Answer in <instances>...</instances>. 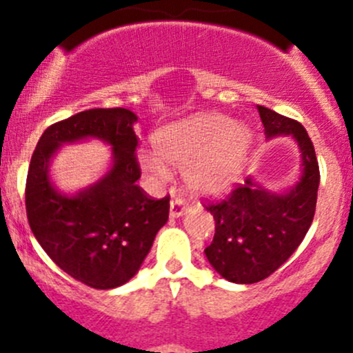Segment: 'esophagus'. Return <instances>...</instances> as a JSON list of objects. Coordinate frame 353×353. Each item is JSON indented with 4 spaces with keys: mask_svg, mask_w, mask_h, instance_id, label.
I'll use <instances>...</instances> for the list:
<instances>
[{
    "mask_svg": "<svg viewBox=\"0 0 353 353\" xmlns=\"http://www.w3.org/2000/svg\"><path fill=\"white\" fill-rule=\"evenodd\" d=\"M190 212V206H186L184 199L176 198L170 201V219H177V216H183Z\"/></svg>",
    "mask_w": 353,
    "mask_h": 353,
    "instance_id": "esophagus-1",
    "label": "esophagus"
}]
</instances>
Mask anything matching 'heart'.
Wrapping results in <instances>:
<instances>
[{
    "instance_id": "heart-1",
    "label": "heart",
    "mask_w": 353,
    "mask_h": 353,
    "mask_svg": "<svg viewBox=\"0 0 353 353\" xmlns=\"http://www.w3.org/2000/svg\"><path fill=\"white\" fill-rule=\"evenodd\" d=\"M251 130L229 116L201 112L163 126L154 134L159 157L143 154L140 163L159 181L170 177V169L183 170L188 190L196 196H219L239 179L251 147Z\"/></svg>"
}]
</instances>
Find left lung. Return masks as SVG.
Returning <instances> with one entry per match:
<instances>
[{
	"label": "left lung",
	"instance_id": "left-lung-1",
	"mask_svg": "<svg viewBox=\"0 0 353 353\" xmlns=\"http://www.w3.org/2000/svg\"><path fill=\"white\" fill-rule=\"evenodd\" d=\"M266 138L292 137L301 150L302 172L283 193L265 190L251 177L229 198L206 206L215 237L205 249L210 265L234 283H256L279 270L311 227L319 186L314 145L301 123L256 105Z\"/></svg>",
	"mask_w": 353,
	"mask_h": 353
}]
</instances>
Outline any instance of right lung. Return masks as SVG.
I'll return each mask as SVG.
<instances>
[{"label":"right lung","mask_w":353,"mask_h":353,"mask_svg":"<svg viewBox=\"0 0 353 353\" xmlns=\"http://www.w3.org/2000/svg\"><path fill=\"white\" fill-rule=\"evenodd\" d=\"M137 121L123 108L74 114L42 133L28 167L25 206L35 239L63 272L101 290L137 275L169 219V198H148L137 184ZM85 139L110 145V170L77 194H61L48 174L52 157L63 144Z\"/></svg>","instance_id":"1"}]
</instances>
